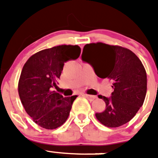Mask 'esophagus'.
<instances>
[{"mask_svg": "<svg viewBox=\"0 0 158 158\" xmlns=\"http://www.w3.org/2000/svg\"><path fill=\"white\" fill-rule=\"evenodd\" d=\"M84 96L86 97V98H87L89 100H90V101H92V100H95V99L96 98V96H93V95H89V94H84Z\"/></svg>", "mask_w": 158, "mask_h": 158, "instance_id": "esophagus-1", "label": "esophagus"}]
</instances>
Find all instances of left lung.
Segmentation results:
<instances>
[{
  "label": "left lung",
  "instance_id": "obj_1",
  "mask_svg": "<svg viewBox=\"0 0 158 158\" xmlns=\"http://www.w3.org/2000/svg\"><path fill=\"white\" fill-rule=\"evenodd\" d=\"M81 58L91 64L99 77L112 82L111 97L99 96L106 108L96 113L97 120L111 128L129 122L144 103L147 89L146 72L140 59L129 49L103 43L86 44Z\"/></svg>",
  "mask_w": 158,
  "mask_h": 158
}]
</instances>
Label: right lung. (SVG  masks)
Wrapping results in <instances>:
<instances>
[{
	"instance_id": "right-lung-1",
	"label": "right lung",
	"mask_w": 158,
	"mask_h": 158,
	"mask_svg": "<svg viewBox=\"0 0 158 158\" xmlns=\"http://www.w3.org/2000/svg\"><path fill=\"white\" fill-rule=\"evenodd\" d=\"M77 45H60L35 53L23 65L18 93L25 111L36 124L47 130L59 127L66 121L77 96L63 97L53 91L64 63L80 56Z\"/></svg>"
}]
</instances>
